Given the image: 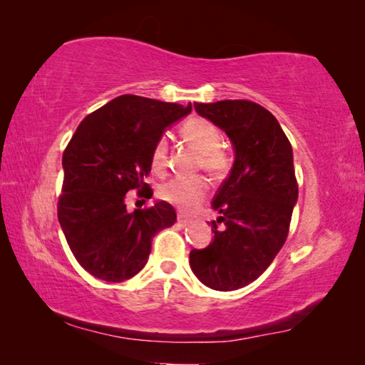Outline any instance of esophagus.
<instances>
[{"instance_id":"1","label":"esophagus","mask_w":365,"mask_h":365,"mask_svg":"<svg viewBox=\"0 0 365 365\" xmlns=\"http://www.w3.org/2000/svg\"><path fill=\"white\" fill-rule=\"evenodd\" d=\"M177 224L180 225V227H187V225H190V224H191V220H190V219H187V217H183V215H178Z\"/></svg>"}]
</instances>
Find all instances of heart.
<instances>
[{
	"instance_id": "1",
	"label": "heart",
	"mask_w": 365,
	"mask_h": 365,
	"mask_svg": "<svg viewBox=\"0 0 365 365\" xmlns=\"http://www.w3.org/2000/svg\"><path fill=\"white\" fill-rule=\"evenodd\" d=\"M183 138L200 151L196 165L214 178H222L232 165L228 153L222 148V133L212 122L193 117L183 123ZM168 138L160 137L151 150V168L164 172L168 168ZM207 195V183L202 177H177L159 188L160 200L170 202L182 211H193Z\"/></svg>"
}]
</instances>
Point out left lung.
I'll return each mask as SVG.
<instances>
[{"mask_svg": "<svg viewBox=\"0 0 365 365\" xmlns=\"http://www.w3.org/2000/svg\"><path fill=\"white\" fill-rule=\"evenodd\" d=\"M235 148L230 175L212 200V242L191 250L190 267L206 287L232 292L255 282L285 245L298 182L292 143L279 120L248 100L195 103ZM222 224L220 229L217 228Z\"/></svg>", "mask_w": 365, "mask_h": 365, "instance_id": "1", "label": "left lung"}]
</instances>
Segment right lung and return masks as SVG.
I'll list each match as a JSON object with an SVG mask.
<instances>
[{
    "instance_id": "right-lung-1",
    "label": "right lung",
    "mask_w": 365,
    "mask_h": 365,
    "mask_svg": "<svg viewBox=\"0 0 365 365\" xmlns=\"http://www.w3.org/2000/svg\"><path fill=\"white\" fill-rule=\"evenodd\" d=\"M191 104L122 95L80 122L63 154L58 219L73 257L96 279L123 282L145 267L153 237L177 220L169 202L127 211V196H153L151 150Z\"/></svg>"
}]
</instances>
